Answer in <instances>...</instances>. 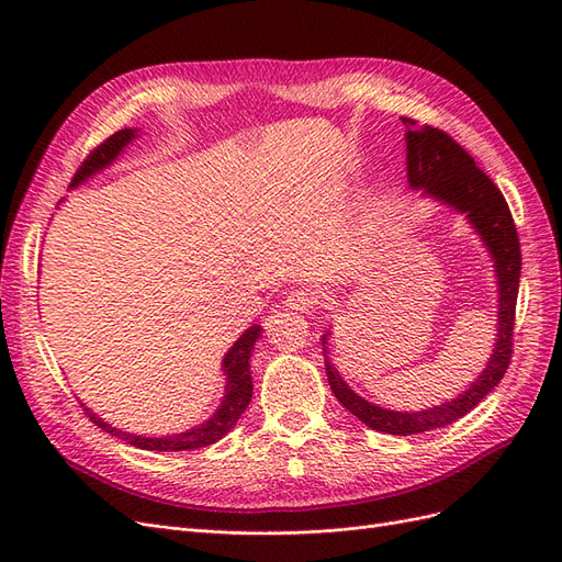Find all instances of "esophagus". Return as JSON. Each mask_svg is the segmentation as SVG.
I'll list each match as a JSON object with an SVG mask.
<instances>
[{"label": "esophagus", "mask_w": 562, "mask_h": 562, "mask_svg": "<svg viewBox=\"0 0 562 562\" xmlns=\"http://www.w3.org/2000/svg\"><path fill=\"white\" fill-rule=\"evenodd\" d=\"M321 295L314 288H300V291H291L285 297V307L293 312H312L318 307Z\"/></svg>", "instance_id": "1"}]
</instances>
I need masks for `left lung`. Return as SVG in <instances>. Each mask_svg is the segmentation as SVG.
<instances>
[{
	"label": "left lung",
	"instance_id": "8db88e82",
	"mask_svg": "<svg viewBox=\"0 0 562 562\" xmlns=\"http://www.w3.org/2000/svg\"><path fill=\"white\" fill-rule=\"evenodd\" d=\"M401 119L407 131V182H411L413 190H424L427 196L443 201L450 209L467 215L473 229L479 232L481 239L485 241L492 260H495L499 285L497 345L490 356L487 368L464 394H459L450 403L429 407V411H386V407L372 405L366 398L356 396L328 361V335H323L326 375L335 398L342 403L351 415L368 424L370 429L394 436H413L448 427V424L464 417L502 382L514 353V321L520 283V241L514 215L508 211V203L499 192V187L475 166L469 151L459 143H454L446 131L427 124L419 126L415 119L407 116Z\"/></svg>",
	"mask_w": 562,
	"mask_h": 562
}]
</instances>
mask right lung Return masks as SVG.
I'll list each match as a JSON object with an SVG mask.
<instances>
[{
    "label": "right lung",
    "mask_w": 562,
    "mask_h": 562,
    "mask_svg": "<svg viewBox=\"0 0 562 562\" xmlns=\"http://www.w3.org/2000/svg\"><path fill=\"white\" fill-rule=\"evenodd\" d=\"M138 131L133 128H122L116 131L114 135L105 143H100L91 155L81 161V166L77 168V173L72 178V187L83 182L87 178H91L100 168L110 166L116 157L119 151H122ZM260 337V326H250L239 339H236L234 347L227 351L225 361H223V370L227 375V386H225V398L223 405L217 407V413L209 419L203 422L201 427H194L184 434H176V436H166V438H147V436H135V434H126V431H119L112 424L103 422L98 415H93L89 407H83V415H87L95 427H100L103 431H108L110 436H116L126 440L128 446L135 448H143V450H161V452H180V450H196V448H206L215 440L223 438L225 434L232 431V427L244 415V411L250 403L252 396V378H250V351L255 339Z\"/></svg>",
    "instance_id": "right-lung-1"
}]
</instances>
